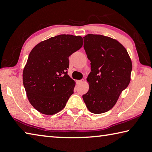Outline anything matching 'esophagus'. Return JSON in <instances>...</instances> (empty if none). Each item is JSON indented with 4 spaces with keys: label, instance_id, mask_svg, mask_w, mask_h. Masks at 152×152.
<instances>
[{
    "label": "esophagus",
    "instance_id": "obj_1",
    "mask_svg": "<svg viewBox=\"0 0 152 152\" xmlns=\"http://www.w3.org/2000/svg\"><path fill=\"white\" fill-rule=\"evenodd\" d=\"M83 81H84V80L83 79H81V80H78V81H77L76 83H77V85H79L80 83H83Z\"/></svg>",
    "mask_w": 152,
    "mask_h": 152
}]
</instances>
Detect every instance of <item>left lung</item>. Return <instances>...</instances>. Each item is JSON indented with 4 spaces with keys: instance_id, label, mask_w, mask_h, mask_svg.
I'll list each match as a JSON object with an SVG mask.
<instances>
[{
    "instance_id": "8db88e82",
    "label": "left lung",
    "mask_w": 152,
    "mask_h": 152,
    "mask_svg": "<svg viewBox=\"0 0 152 152\" xmlns=\"http://www.w3.org/2000/svg\"><path fill=\"white\" fill-rule=\"evenodd\" d=\"M83 39L91 69L87 79L89 90L83 99L92 113H104L115 105L129 85L132 61L125 48L116 39L91 34Z\"/></svg>"
}]
</instances>
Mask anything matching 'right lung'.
I'll return each mask as SVG.
<instances>
[{"label": "right lung", "mask_w": 152, "mask_h": 152, "mask_svg": "<svg viewBox=\"0 0 152 152\" xmlns=\"http://www.w3.org/2000/svg\"><path fill=\"white\" fill-rule=\"evenodd\" d=\"M83 44L82 37H52L34 47L23 71V84L30 104L46 115L58 113L73 94L75 81L67 75L69 57Z\"/></svg>", "instance_id": "obj_1"}]
</instances>
